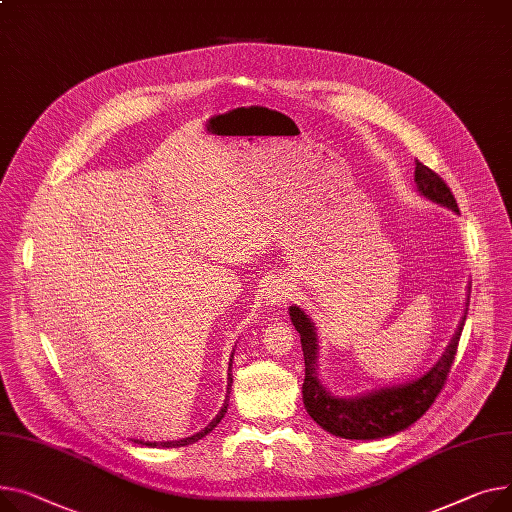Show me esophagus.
Listing matches in <instances>:
<instances>
[{
  "label": "esophagus",
  "instance_id": "esophagus-1",
  "mask_svg": "<svg viewBox=\"0 0 512 512\" xmlns=\"http://www.w3.org/2000/svg\"><path fill=\"white\" fill-rule=\"evenodd\" d=\"M290 296H292V288L288 280H274L265 292V298L269 304H284L290 300Z\"/></svg>",
  "mask_w": 512,
  "mask_h": 512
}]
</instances>
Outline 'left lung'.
<instances>
[{"instance_id":"1","label":"left lung","mask_w":512,"mask_h":512,"mask_svg":"<svg viewBox=\"0 0 512 512\" xmlns=\"http://www.w3.org/2000/svg\"><path fill=\"white\" fill-rule=\"evenodd\" d=\"M414 181L418 185V191L424 197L459 212L457 199L449 189V185L442 181L438 173H434L432 168H428L420 160H416ZM467 306H469V298H467ZM290 319L296 331L300 333V344L304 354L302 397H304L306 412H309V416L327 432L342 438H352V440H372V438L391 436L395 432L405 430L407 426H412L430 410V405L436 401V397L440 395L442 387H445L449 379L453 360L457 356L461 331L465 325V317H463L461 327L451 339L445 356H442L440 362L428 374H424L422 379L401 387L374 391L370 395L356 397V399H337L323 389L317 377V362H315L317 335L311 319L306 317L304 311H300L298 306H292L290 309Z\"/></svg>"}]
</instances>
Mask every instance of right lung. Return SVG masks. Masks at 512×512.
Instances as JSON below:
<instances>
[{
    "instance_id": "1",
    "label": "right lung",
    "mask_w": 512,
    "mask_h": 512,
    "mask_svg": "<svg viewBox=\"0 0 512 512\" xmlns=\"http://www.w3.org/2000/svg\"><path fill=\"white\" fill-rule=\"evenodd\" d=\"M228 387H230V383H228ZM226 410H228V395H226V401H224V405H222V410H220V414L206 426V430H201V432H197V434H193V436H189V438H183V440H170V442H160V447H185V445H191V442H197L199 438H203L206 434H210L218 424H220V420L224 418V414H226ZM148 447H156V442H146Z\"/></svg>"
}]
</instances>
